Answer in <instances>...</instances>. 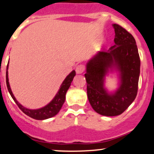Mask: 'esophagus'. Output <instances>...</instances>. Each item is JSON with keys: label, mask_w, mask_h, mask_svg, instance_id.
I'll list each match as a JSON object with an SVG mask.
<instances>
[{"label": "esophagus", "mask_w": 154, "mask_h": 154, "mask_svg": "<svg viewBox=\"0 0 154 154\" xmlns=\"http://www.w3.org/2000/svg\"><path fill=\"white\" fill-rule=\"evenodd\" d=\"M84 71H85V66H83V65L82 64L78 65V66L76 67V72H77V74H82Z\"/></svg>", "instance_id": "esophagus-1"}]
</instances>
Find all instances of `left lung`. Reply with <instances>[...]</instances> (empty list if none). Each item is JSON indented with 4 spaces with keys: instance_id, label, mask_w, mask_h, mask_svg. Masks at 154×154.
I'll return each instance as SVG.
<instances>
[{
    "instance_id": "obj_1",
    "label": "left lung",
    "mask_w": 154,
    "mask_h": 154,
    "mask_svg": "<svg viewBox=\"0 0 154 154\" xmlns=\"http://www.w3.org/2000/svg\"><path fill=\"white\" fill-rule=\"evenodd\" d=\"M115 45L98 52L86 64L87 95L93 109L105 116L121 115L137 95L140 58L134 37L122 26L112 24ZM113 69L119 72L120 86L109 94L104 87L105 76Z\"/></svg>"
}]
</instances>
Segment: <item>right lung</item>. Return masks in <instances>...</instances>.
I'll return each instance as SVG.
<instances>
[{
	"instance_id": "right-lung-1",
	"label": "right lung",
	"mask_w": 154,
	"mask_h": 154,
	"mask_svg": "<svg viewBox=\"0 0 154 154\" xmlns=\"http://www.w3.org/2000/svg\"><path fill=\"white\" fill-rule=\"evenodd\" d=\"M8 65L7 67V75H6V82H7V86L8 88V91L10 92L11 97L14 100L18 106L19 107L20 109L26 114L27 116H29L30 118L36 120H45V119H50L51 117H54V116L60 112V109L63 106V103H64L65 100H66V94L67 92L68 89L69 88L71 83L72 82L73 79H74V76L76 75L75 71H72L66 77L64 81L63 82L62 85L60 86V89H59L58 92L56 94L54 98L46 105L45 106L42 107V108L37 109H27L26 107L23 106L22 105L20 104L15 97H14L13 94L12 92V90L10 88V83H9V78H8Z\"/></svg>"
}]
</instances>
